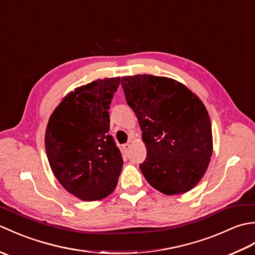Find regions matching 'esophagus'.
<instances>
[{"label":"esophagus","instance_id":"obj_1","mask_svg":"<svg viewBox=\"0 0 255 255\" xmlns=\"http://www.w3.org/2000/svg\"><path fill=\"white\" fill-rule=\"evenodd\" d=\"M123 149H124V151L125 152H127V151L130 149V143H126V144H124L123 145Z\"/></svg>","mask_w":255,"mask_h":255}]
</instances>
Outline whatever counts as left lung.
<instances>
[{
	"instance_id": "left-lung-1",
	"label": "left lung",
	"mask_w": 255,
	"mask_h": 255,
	"mask_svg": "<svg viewBox=\"0 0 255 255\" xmlns=\"http://www.w3.org/2000/svg\"><path fill=\"white\" fill-rule=\"evenodd\" d=\"M128 105L142 130L145 180L165 195L197 185L213 154L211 123L204 103L178 81L150 74L122 78Z\"/></svg>"
}]
</instances>
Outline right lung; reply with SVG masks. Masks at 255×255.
I'll return each instance as SVG.
<instances>
[{
  "label": "right lung",
  "instance_id": "1",
  "mask_svg": "<svg viewBox=\"0 0 255 255\" xmlns=\"http://www.w3.org/2000/svg\"><path fill=\"white\" fill-rule=\"evenodd\" d=\"M121 78L81 85L63 97L48 122L47 158L53 175L84 202L107 197L123 167L121 151L110 131V105Z\"/></svg>",
  "mask_w": 255,
  "mask_h": 255
}]
</instances>
